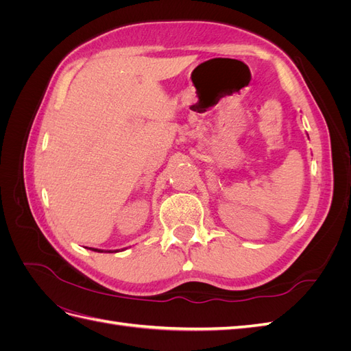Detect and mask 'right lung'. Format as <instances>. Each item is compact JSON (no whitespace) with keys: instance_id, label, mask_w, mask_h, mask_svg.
I'll return each mask as SVG.
<instances>
[{"instance_id":"right-lung-1","label":"right lung","mask_w":351,"mask_h":351,"mask_svg":"<svg viewBox=\"0 0 351 351\" xmlns=\"http://www.w3.org/2000/svg\"><path fill=\"white\" fill-rule=\"evenodd\" d=\"M86 249H90V250H95V252H105V253H114V252H119V250H102V249H95V247H86Z\"/></svg>"}]
</instances>
